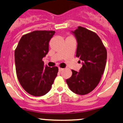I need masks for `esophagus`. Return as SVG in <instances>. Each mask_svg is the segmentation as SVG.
<instances>
[{
	"mask_svg": "<svg viewBox=\"0 0 123 123\" xmlns=\"http://www.w3.org/2000/svg\"><path fill=\"white\" fill-rule=\"evenodd\" d=\"M63 70H64V69L61 68H59V72H62Z\"/></svg>",
	"mask_w": 123,
	"mask_h": 123,
	"instance_id": "obj_1",
	"label": "esophagus"
}]
</instances>
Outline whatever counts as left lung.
Masks as SVG:
<instances>
[{"mask_svg":"<svg viewBox=\"0 0 123 123\" xmlns=\"http://www.w3.org/2000/svg\"><path fill=\"white\" fill-rule=\"evenodd\" d=\"M72 32L77 42L76 57L83 62L79 72L72 70V75L66 81L73 92L86 95L91 92L99 83L105 70L107 51L95 32L82 26H78Z\"/></svg>","mask_w":123,"mask_h":123,"instance_id":"left-lung-1","label":"left lung"}]
</instances>
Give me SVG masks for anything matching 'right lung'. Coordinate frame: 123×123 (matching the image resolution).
<instances>
[{
  "instance_id": "right-lung-1",
  "label": "right lung",
  "mask_w": 123,
  "mask_h": 123,
  "mask_svg": "<svg viewBox=\"0 0 123 123\" xmlns=\"http://www.w3.org/2000/svg\"><path fill=\"white\" fill-rule=\"evenodd\" d=\"M54 31H35L22 36L15 50V69L19 83L33 96L49 92L57 76V66H44L43 58L49 52V43Z\"/></svg>"
}]
</instances>
